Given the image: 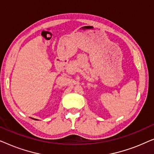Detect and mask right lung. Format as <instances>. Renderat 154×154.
Returning a JSON list of instances; mask_svg holds the SVG:
<instances>
[{
  "label": "right lung",
  "mask_w": 154,
  "mask_h": 154,
  "mask_svg": "<svg viewBox=\"0 0 154 154\" xmlns=\"http://www.w3.org/2000/svg\"><path fill=\"white\" fill-rule=\"evenodd\" d=\"M31 119H33V118H31ZM34 120H36V119H34Z\"/></svg>",
  "instance_id": "obj_1"
}]
</instances>
